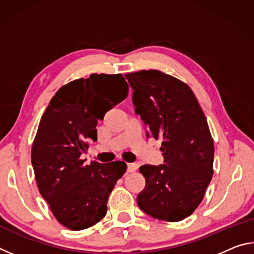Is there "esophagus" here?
<instances>
[{
    "label": "esophagus",
    "mask_w": 254,
    "mask_h": 254,
    "mask_svg": "<svg viewBox=\"0 0 254 254\" xmlns=\"http://www.w3.org/2000/svg\"><path fill=\"white\" fill-rule=\"evenodd\" d=\"M127 171L128 173H133V171H135L137 169V163H134V162H130V163H127Z\"/></svg>",
    "instance_id": "obj_1"
}]
</instances>
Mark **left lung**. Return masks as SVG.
Instances as JSON below:
<instances>
[{"label": "left lung", "instance_id": "left-lung-1", "mask_svg": "<svg viewBox=\"0 0 254 254\" xmlns=\"http://www.w3.org/2000/svg\"><path fill=\"white\" fill-rule=\"evenodd\" d=\"M124 76L145 135L162 140V165L139 169L145 186L137 205L153 218L182 221L198 207L213 176L214 143L204 112L191 89L175 77L159 70Z\"/></svg>", "mask_w": 254, "mask_h": 254}]
</instances>
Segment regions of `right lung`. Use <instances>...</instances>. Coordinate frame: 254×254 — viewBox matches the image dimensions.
<instances>
[{
  "label": "right lung",
  "mask_w": 254,
  "mask_h": 254,
  "mask_svg": "<svg viewBox=\"0 0 254 254\" xmlns=\"http://www.w3.org/2000/svg\"><path fill=\"white\" fill-rule=\"evenodd\" d=\"M121 74H92L63 86L40 120L31 161L38 188L57 221L72 231L105 216L107 199L127 171L123 161L85 165L81 153L97 140V122L127 98Z\"/></svg>",
  "instance_id": "right-lung-1"
}]
</instances>
